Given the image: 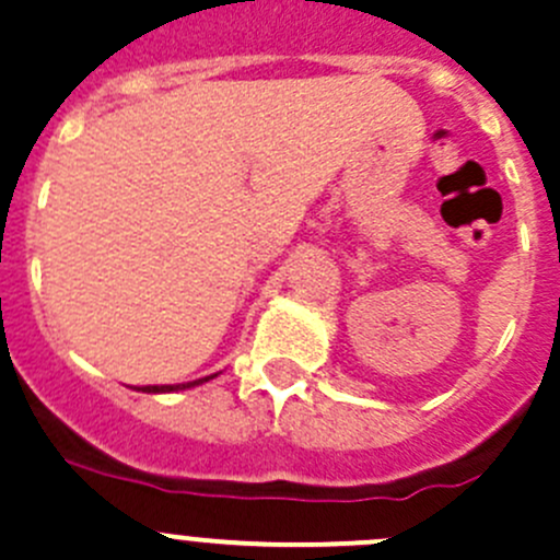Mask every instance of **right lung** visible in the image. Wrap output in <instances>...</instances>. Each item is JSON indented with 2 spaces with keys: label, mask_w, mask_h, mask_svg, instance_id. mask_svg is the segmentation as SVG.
<instances>
[{
  "label": "right lung",
  "mask_w": 560,
  "mask_h": 560,
  "mask_svg": "<svg viewBox=\"0 0 560 560\" xmlns=\"http://www.w3.org/2000/svg\"><path fill=\"white\" fill-rule=\"evenodd\" d=\"M209 378H214V375H207V378H198V381H187V384H174V386H143L141 392H149V395H152V392H179V389H190V386L203 384V381Z\"/></svg>",
  "instance_id": "1"
}]
</instances>
